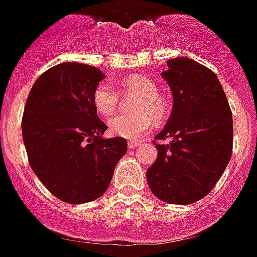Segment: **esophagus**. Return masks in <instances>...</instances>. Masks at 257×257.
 I'll use <instances>...</instances> for the list:
<instances>
[{
	"label": "esophagus",
	"mask_w": 257,
	"mask_h": 257,
	"mask_svg": "<svg viewBox=\"0 0 257 257\" xmlns=\"http://www.w3.org/2000/svg\"><path fill=\"white\" fill-rule=\"evenodd\" d=\"M139 145H141V143H140V141H129L128 143V147L131 148V149H133V148H137Z\"/></svg>",
	"instance_id": "1"
}]
</instances>
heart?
Listing matches in <instances>:
<instances>
[{
	"instance_id": "1",
	"label": "heart",
	"mask_w": 257,
	"mask_h": 257,
	"mask_svg": "<svg viewBox=\"0 0 257 257\" xmlns=\"http://www.w3.org/2000/svg\"><path fill=\"white\" fill-rule=\"evenodd\" d=\"M122 92L137 95L135 100L133 114H118L110 118L109 131L112 135L128 140H137L153 128L154 114L157 120L168 116V101L158 93V88L153 80L135 75L125 79L121 84ZM92 103L96 112L104 118H109L116 112L118 105V93L108 83H99L93 89Z\"/></svg>"
}]
</instances>
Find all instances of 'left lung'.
<instances>
[{"label": "left lung", "instance_id": "left-lung-1", "mask_svg": "<svg viewBox=\"0 0 257 257\" xmlns=\"http://www.w3.org/2000/svg\"><path fill=\"white\" fill-rule=\"evenodd\" d=\"M162 78L173 92L168 124L154 137L157 160L147 172L152 193L172 204L206 197L232 154V112L218 76L189 58L166 62Z\"/></svg>", "mask_w": 257, "mask_h": 257}]
</instances>
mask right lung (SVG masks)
<instances>
[{
  "label": "right lung",
  "instance_id": "1",
  "mask_svg": "<svg viewBox=\"0 0 257 257\" xmlns=\"http://www.w3.org/2000/svg\"><path fill=\"white\" fill-rule=\"evenodd\" d=\"M105 75L88 64L64 62L43 72L31 87L22 116V137L33 172L66 203L101 197L118 160L122 137L101 139L107 125L92 103Z\"/></svg>",
  "mask_w": 257,
  "mask_h": 257
}]
</instances>
